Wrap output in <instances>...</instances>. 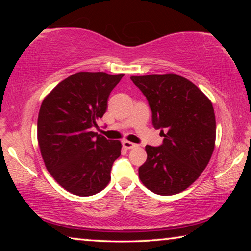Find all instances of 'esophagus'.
<instances>
[{
    "mask_svg": "<svg viewBox=\"0 0 251 251\" xmlns=\"http://www.w3.org/2000/svg\"><path fill=\"white\" fill-rule=\"evenodd\" d=\"M123 146H124V148H126V150H131V148H134L137 145H136V144H134V143H131V142L124 141V142H123Z\"/></svg>",
    "mask_w": 251,
    "mask_h": 251,
    "instance_id": "34e87169",
    "label": "esophagus"
}]
</instances>
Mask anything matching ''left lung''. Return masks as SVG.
<instances>
[{
	"mask_svg": "<svg viewBox=\"0 0 251 251\" xmlns=\"http://www.w3.org/2000/svg\"><path fill=\"white\" fill-rule=\"evenodd\" d=\"M147 99L151 123L163 144L145 147L138 175L151 192L171 196L201 176L215 148L216 120L211 101L190 80L176 74L131 76Z\"/></svg>",
	"mask_w": 251,
	"mask_h": 251,
	"instance_id": "8db88e82",
	"label": "left lung"
}]
</instances>
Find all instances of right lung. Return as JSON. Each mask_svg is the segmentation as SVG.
Instances as JSON below:
<instances>
[{
	"mask_svg": "<svg viewBox=\"0 0 251 251\" xmlns=\"http://www.w3.org/2000/svg\"><path fill=\"white\" fill-rule=\"evenodd\" d=\"M124 74L79 72L62 80L41 105L37 141L50 175L77 196H92L110 180L120 141L92 131L107 108L110 92Z\"/></svg>",
	"mask_w": 251,
	"mask_h": 251,
	"instance_id": "right-lung-1",
	"label": "right lung"
}]
</instances>
